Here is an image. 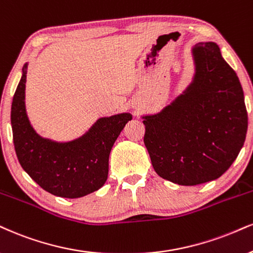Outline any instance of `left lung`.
I'll list each match as a JSON object with an SVG mask.
<instances>
[{
  "instance_id": "8db88e82",
  "label": "left lung",
  "mask_w": 253,
  "mask_h": 253,
  "mask_svg": "<svg viewBox=\"0 0 253 253\" xmlns=\"http://www.w3.org/2000/svg\"><path fill=\"white\" fill-rule=\"evenodd\" d=\"M191 55V82L160 111L141 116L155 171L186 186L219 178L235 162L248 131L244 92L219 46L198 42Z\"/></svg>"
}]
</instances>
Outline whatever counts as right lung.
<instances>
[{"mask_svg":"<svg viewBox=\"0 0 253 253\" xmlns=\"http://www.w3.org/2000/svg\"><path fill=\"white\" fill-rule=\"evenodd\" d=\"M28 62L11 103L15 151L23 170L45 191L80 198L101 189L108 179L109 155L130 112L99 117L83 135L58 142L42 137L31 126L26 109Z\"/></svg>","mask_w":253,"mask_h":253,"instance_id":"add662e5","label":"right lung"}]
</instances>
